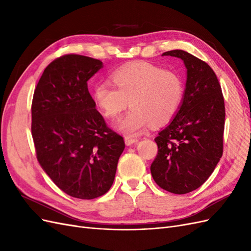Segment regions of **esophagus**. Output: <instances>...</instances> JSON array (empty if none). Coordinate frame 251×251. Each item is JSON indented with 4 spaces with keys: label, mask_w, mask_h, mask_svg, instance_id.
Returning a JSON list of instances; mask_svg holds the SVG:
<instances>
[{
    "label": "esophagus",
    "mask_w": 251,
    "mask_h": 251,
    "mask_svg": "<svg viewBox=\"0 0 251 251\" xmlns=\"http://www.w3.org/2000/svg\"><path fill=\"white\" fill-rule=\"evenodd\" d=\"M139 139L138 138H135V137H132V136H126L125 137V142L126 146H132V144L138 142Z\"/></svg>",
    "instance_id": "obj_1"
}]
</instances>
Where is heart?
Segmentation results:
<instances>
[{
    "label": "heart",
    "instance_id": "heart-1",
    "mask_svg": "<svg viewBox=\"0 0 251 251\" xmlns=\"http://www.w3.org/2000/svg\"><path fill=\"white\" fill-rule=\"evenodd\" d=\"M114 88L100 82L93 90V100L105 118L118 117L130 103L132 109L116 124L127 135L141 134L153 123H169L176 115L184 96V83L172 70L138 63L119 68L111 75Z\"/></svg>",
    "mask_w": 251,
    "mask_h": 251
}]
</instances>
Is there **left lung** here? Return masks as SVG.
Returning a JSON list of instances; mask_svg holds the SVG:
<instances>
[{
	"label": "left lung",
	"instance_id": "8db88e82",
	"mask_svg": "<svg viewBox=\"0 0 251 251\" xmlns=\"http://www.w3.org/2000/svg\"><path fill=\"white\" fill-rule=\"evenodd\" d=\"M162 55L183 60L187 77L177 114L155 138L158 154L151 173L161 188L183 195L200 187L222 157L224 97L216 73L203 60L183 50Z\"/></svg>",
	"mask_w": 251,
	"mask_h": 251
}]
</instances>
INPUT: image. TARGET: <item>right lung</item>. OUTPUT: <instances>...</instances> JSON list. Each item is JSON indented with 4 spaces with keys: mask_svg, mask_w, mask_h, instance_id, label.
<instances>
[{
    "mask_svg": "<svg viewBox=\"0 0 251 251\" xmlns=\"http://www.w3.org/2000/svg\"><path fill=\"white\" fill-rule=\"evenodd\" d=\"M103 67L89 56L66 54L50 63L34 90L31 133L42 169L64 193L91 200L111 188L125 150L88 90Z\"/></svg>",
    "mask_w": 251,
    "mask_h": 251,
    "instance_id": "add662e5",
    "label": "right lung"
}]
</instances>
